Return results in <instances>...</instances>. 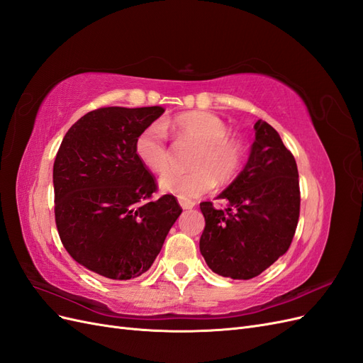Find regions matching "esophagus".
I'll return each instance as SVG.
<instances>
[{"mask_svg":"<svg viewBox=\"0 0 363 363\" xmlns=\"http://www.w3.org/2000/svg\"><path fill=\"white\" fill-rule=\"evenodd\" d=\"M180 206H182L183 208H186V211H188V208H192V207H194V203H191V201H180Z\"/></svg>","mask_w":363,"mask_h":363,"instance_id":"1","label":"esophagus"}]
</instances>
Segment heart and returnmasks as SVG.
<instances>
[{
	"label": "heart",
	"instance_id": "1",
	"mask_svg": "<svg viewBox=\"0 0 363 363\" xmlns=\"http://www.w3.org/2000/svg\"><path fill=\"white\" fill-rule=\"evenodd\" d=\"M182 140L199 145L192 160L191 172L171 171L159 180L163 192L180 200L191 201L211 191L218 183L232 180L242 167L245 150L238 138L228 135L224 121L208 112H186L167 124ZM136 156L152 172H164L169 168L171 152L167 136L159 124H151L140 131L135 142Z\"/></svg>",
	"mask_w": 363,
	"mask_h": 363
}]
</instances>
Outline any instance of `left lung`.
Here are the masks:
<instances>
[{"instance_id": "left-lung-1", "label": "left lung", "mask_w": 363, "mask_h": 363, "mask_svg": "<svg viewBox=\"0 0 363 363\" xmlns=\"http://www.w3.org/2000/svg\"><path fill=\"white\" fill-rule=\"evenodd\" d=\"M216 199L200 204L206 227L200 251L223 277L250 280L288 251L300 216L298 169L280 135L265 121L255 124V140L242 171Z\"/></svg>"}]
</instances>
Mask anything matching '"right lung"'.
I'll return each mask as SVG.
<instances>
[{"label": "right lung", "instance_id": "right-lung-1", "mask_svg": "<svg viewBox=\"0 0 363 363\" xmlns=\"http://www.w3.org/2000/svg\"><path fill=\"white\" fill-rule=\"evenodd\" d=\"M164 108L103 107L65 135L52 168L54 215L69 256L98 276L130 280L147 272L182 213L157 186L135 142Z\"/></svg>", "mask_w": 363, "mask_h": 363}]
</instances>
